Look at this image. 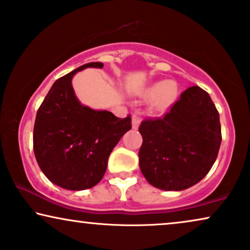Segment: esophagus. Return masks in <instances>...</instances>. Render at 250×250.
I'll use <instances>...</instances> for the list:
<instances>
[{
  "mask_svg": "<svg viewBox=\"0 0 250 250\" xmlns=\"http://www.w3.org/2000/svg\"><path fill=\"white\" fill-rule=\"evenodd\" d=\"M131 123H132V128L138 129L141 123V112H138V110L134 112V114H132V118H131Z\"/></svg>",
  "mask_w": 250,
  "mask_h": 250,
  "instance_id": "esophagus-1",
  "label": "esophagus"
}]
</instances>
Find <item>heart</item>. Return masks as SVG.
<instances>
[{
    "instance_id": "heart-1",
    "label": "heart",
    "mask_w": 250,
    "mask_h": 250,
    "mask_svg": "<svg viewBox=\"0 0 250 250\" xmlns=\"http://www.w3.org/2000/svg\"><path fill=\"white\" fill-rule=\"evenodd\" d=\"M143 96L153 98L152 105L156 109H166L178 96V84L173 81L158 82L148 86L143 92Z\"/></svg>"
}]
</instances>
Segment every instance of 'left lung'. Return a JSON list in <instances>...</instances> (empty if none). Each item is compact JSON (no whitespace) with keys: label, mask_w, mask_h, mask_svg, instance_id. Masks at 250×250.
I'll use <instances>...</instances> for the list:
<instances>
[{"label":"left lung","mask_w":250,"mask_h":250,"mask_svg":"<svg viewBox=\"0 0 250 250\" xmlns=\"http://www.w3.org/2000/svg\"><path fill=\"white\" fill-rule=\"evenodd\" d=\"M140 167L144 178L163 190H183L200 182L216 162L222 143L219 113L207 91H183L164 118L145 119Z\"/></svg>","instance_id":"left-lung-1"}]
</instances>
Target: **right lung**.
<instances>
[{"mask_svg":"<svg viewBox=\"0 0 250 250\" xmlns=\"http://www.w3.org/2000/svg\"><path fill=\"white\" fill-rule=\"evenodd\" d=\"M90 67L104 64L86 63L59 78L34 122L33 151L38 165L49 181L69 190L92 188L100 182L110 152L131 129L130 115L120 119L78 102L71 80L76 72Z\"/></svg>","mask_w":250,"mask_h":250,"instance_id":"add662e5","label":"right lung"}]
</instances>
